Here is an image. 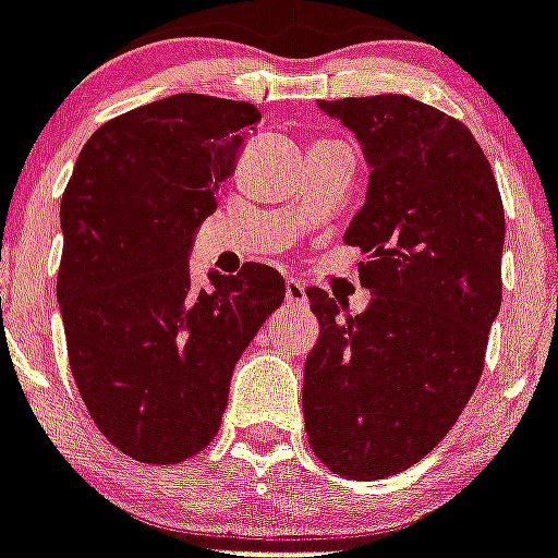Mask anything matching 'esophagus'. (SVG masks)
<instances>
[{"label": "esophagus", "instance_id": "34e87169", "mask_svg": "<svg viewBox=\"0 0 558 558\" xmlns=\"http://www.w3.org/2000/svg\"><path fill=\"white\" fill-rule=\"evenodd\" d=\"M287 303H294V306L306 303V287L301 280H287Z\"/></svg>", "mask_w": 558, "mask_h": 558}]
</instances>
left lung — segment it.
I'll list each match as a JSON object with an SVG mask.
<instances>
[{
  "instance_id": "8db88e82",
  "label": "left lung",
  "mask_w": 558,
  "mask_h": 558,
  "mask_svg": "<svg viewBox=\"0 0 558 558\" xmlns=\"http://www.w3.org/2000/svg\"><path fill=\"white\" fill-rule=\"evenodd\" d=\"M364 146L369 189L343 240L373 301L361 315L306 289L320 324L303 369L312 452L343 478L418 464L482 378L501 310L505 206L490 162L456 117L401 94L320 99Z\"/></svg>"
}]
</instances>
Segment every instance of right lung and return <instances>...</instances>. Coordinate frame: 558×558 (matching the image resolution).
<instances>
[{
    "label": "right lung",
    "instance_id": "right-lung-1",
    "mask_svg": "<svg viewBox=\"0 0 558 558\" xmlns=\"http://www.w3.org/2000/svg\"><path fill=\"white\" fill-rule=\"evenodd\" d=\"M252 102L174 94L99 125L68 180L57 301L68 364L97 429L143 464H180L217 436L234 364L287 294L278 271H189Z\"/></svg>",
    "mask_w": 558,
    "mask_h": 558
}]
</instances>
